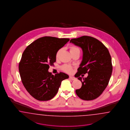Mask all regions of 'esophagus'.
I'll list each match as a JSON object with an SVG mask.
<instances>
[{
  "instance_id": "34e87169",
  "label": "esophagus",
  "mask_w": 130,
  "mask_h": 130,
  "mask_svg": "<svg viewBox=\"0 0 130 130\" xmlns=\"http://www.w3.org/2000/svg\"><path fill=\"white\" fill-rule=\"evenodd\" d=\"M69 78L71 79H72V80H75V79H76L75 77H73V76H70V77H69Z\"/></svg>"
}]
</instances>
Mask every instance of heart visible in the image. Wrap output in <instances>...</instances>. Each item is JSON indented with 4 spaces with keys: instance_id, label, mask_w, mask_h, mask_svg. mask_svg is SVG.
Instances as JSON below:
<instances>
[{
    "instance_id": "heart-1",
    "label": "heart",
    "mask_w": 130,
    "mask_h": 130,
    "mask_svg": "<svg viewBox=\"0 0 130 130\" xmlns=\"http://www.w3.org/2000/svg\"><path fill=\"white\" fill-rule=\"evenodd\" d=\"M79 51V50L78 47H76L75 46H71L70 47V52H74V51ZM60 52H61V50H59L58 52H57L56 53V58L58 59L59 57V54L60 53ZM62 70L63 71H65V72H67L68 73H71V72L72 71V68L71 67H70V66H68V65H64L62 67Z\"/></svg>"
}]
</instances>
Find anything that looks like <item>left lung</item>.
Here are the masks:
<instances>
[{"label":"left lung","instance_id":"1","mask_svg":"<svg viewBox=\"0 0 130 130\" xmlns=\"http://www.w3.org/2000/svg\"><path fill=\"white\" fill-rule=\"evenodd\" d=\"M70 42L80 47L83 59L76 74L82 86L76 90L80 98L91 101L98 98L107 86L112 71L111 59L108 50L98 39L84 36L72 39ZM87 73L86 78L82 74Z\"/></svg>","mask_w":130,"mask_h":130}]
</instances>
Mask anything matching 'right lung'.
<instances>
[{
  "mask_svg": "<svg viewBox=\"0 0 130 130\" xmlns=\"http://www.w3.org/2000/svg\"><path fill=\"white\" fill-rule=\"evenodd\" d=\"M70 40L44 37L28 45L22 54L19 63V72L24 86L37 100L46 101L58 92L61 82L69 76L60 72L52 75L50 65L56 60V53Z\"/></svg>",
  "mask_w": 130,
  "mask_h": 130,
  "instance_id": "right-lung-1",
  "label": "right lung"
}]
</instances>
